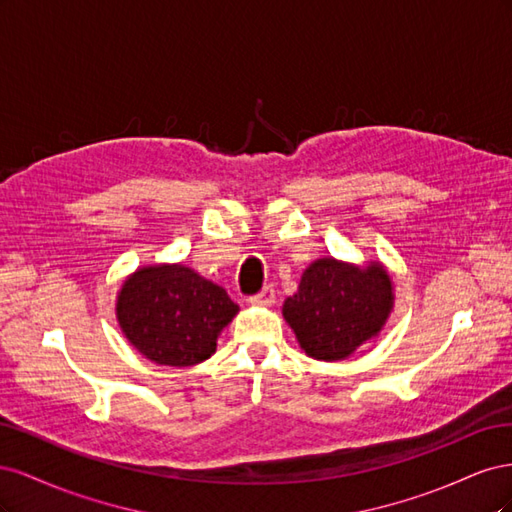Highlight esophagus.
Masks as SVG:
<instances>
[{
	"label": "esophagus",
	"instance_id": "obj_1",
	"mask_svg": "<svg viewBox=\"0 0 512 512\" xmlns=\"http://www.w3.org/2000/svg\"><path fill=\"white\" fill-rule=\"evenodd\" d=\"M254 305H273L275 303V290L273 286H265L258 294L250 299Z\"/></svg>",
	"mask_w": 512,
	"mask_h": 512
}]
</instances>
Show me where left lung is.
<instances>
[{
  "label": "left lung",
  "instance_id": "8db88e82",
  "mask_svg": "<svg viewBox=\"0 0 512 512\" xmlns=\"http://www.w3.org/2000/svg\"><path fill=\"white\" fill-rule=\"evenodd\" d=\"M393 307V277L380 260L354 265L322 256L303 271L282 316L307 356L333 363L376 339Z\"/></svg>",
  "mask_w": 512,
  "mask_h": 512
}]
</instances>
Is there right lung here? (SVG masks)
<instances>
[{
  "mask_svg": "<svg viewBox=\"0 0 512 512\" xmlns=\"http://www.w3.org/2000/svg\"><path fill=\"white\" fill-rule=\"evenodd\" d=\"M239 314L228 292L183 262L138 267L123 280L115 316L123 337L156 365L207 361Z\"/></svg>",
  "mask_w": 512,
  "mask_h": 512,
  "instance_id": "obj_1",
  "label": "right lung"
}]
</instances>
